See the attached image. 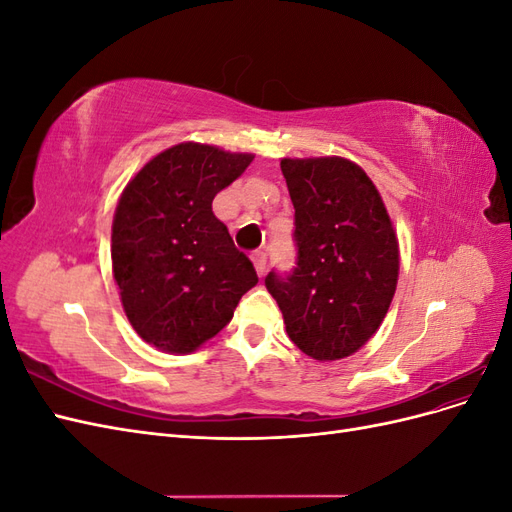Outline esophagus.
Listing matches in <instances>:
<instances>
[{
    "instance_id": "obj_1",
    "label": "esophagus",
    "mask_w": 512,
    "mask_h": 512,
    "mask_svg": "<svg viewBox=\"0 0 512 512\" xmlns=\"http://www.w3.org/2000/svg\"><path fill=\"white\" fill-rule=\"evenodd\" d=\"M252 262H254V267H256L258 277L265 275V271H267V254H262V252L252 254Z\"/></svg>"
}]
</instances>
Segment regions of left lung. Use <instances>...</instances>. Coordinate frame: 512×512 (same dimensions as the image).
<instances>
[{
  "instance_id": "left-lung-1",
  "label": "left lung",
  "mask_w": 512,
  "mask_h": 512,
  "mask_svg": "<svg viewBox=\"0 0 512 512\" xmlns=\"http://www.w3.org/2000/svg\"><path fill=\"white\" fill-rule=\"evenodd\" d=\"M294 205L297 267L269 273L267 290L286 333L316 361H337L369 342L389 312L399 243L382 196L346 158H284Z\"/></svg>"
}]
</instances>
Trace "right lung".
<instances>
[{
	"mask_svg": "<svg viewBox=\"0 0 512 512\" xmlns=\"http://www.w3.org/2000/svg\"><path fill=\"white\" fill-rule=\"evenodd\" d=\"M252 160V153L179 143L149 160L123 190L113 218V275L123 312L147 344L194 352L258 284L250 258L211 209L215 194Z\"/></svg>",
	"mask_w": 512,
	"mask_h": 512,
	"instance_id": "right-lung-1",
	"label": "right lung"
}]
</instances>
